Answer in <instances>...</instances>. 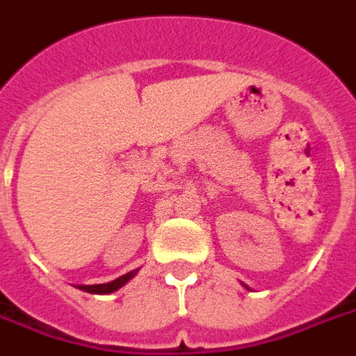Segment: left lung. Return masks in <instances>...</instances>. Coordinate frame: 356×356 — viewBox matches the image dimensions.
<instances>
[{"label":"left lung","mask_w":356,"mask_h":356,"mask_svg":"<svg viewBox=\"0 0 356 356\" xmlns=\"http://www.w3.org/2000/svg\"><path fill=\"white\" fill-rule=\"evenodd\" d=\"M245 287H248V286H245Z\"/></svg>","instance_id":"obj_1"}]
</instances>
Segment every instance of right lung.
<instances>
[{
    "mask_svg": "<svg viewBox=\"0 0 356 356\" xmlns=\"http://www.w3.org/2000/svg\"><path fill=\"white\" fill-rule=\"evenodd\" d=\"M138 273V269L134 271L127 273V275H123V277L116 278V280L108 282V284H96V286H78V289L87 291V293H92V295H108V293H114V291H118L120 287L125 286L129 280H131L134 275Z\"/></svg>",
    "mask_w": 356,
    "mask_h": 356,
    "instance_id": "obj_1",
    "label": "right lung"
}]
</instances>
